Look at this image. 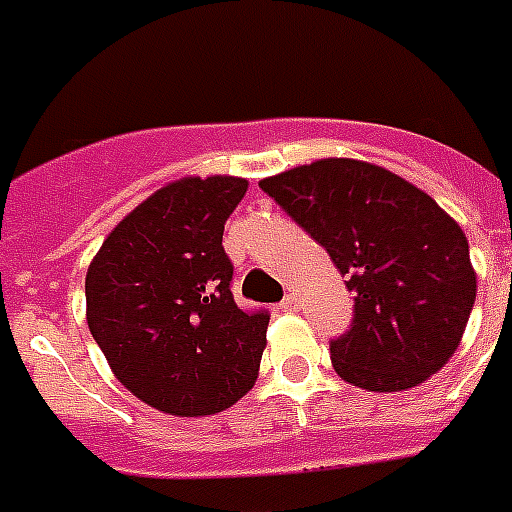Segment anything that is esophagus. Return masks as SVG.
I'll list each match as a JSON object with an SVG mask.
<instances>
[{"instance_id": "esophagus-1", "label": "esophagus", "mask_w": 512, "mask_h": 512, "mask_svg": "<svg viewBox=\"0 0 512 512\" xmlns=\"http://www.w3.org/2000/svg\"><path fill=\"white\" fill-rule=\"evenodd\" d=\"M281 310H284V313H297V310H299L297 294H286L284 302H281Z\"/></svg>"}]
</instances>
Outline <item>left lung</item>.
<instances>
[{"label":"left lung","instance_id":"1","mask_svg":"<svg viewBox=\"0 0 512 512\" xmlns=\"http://www.w3.org/2000/svg\"><path fill=\"white\" fill-rule=\"evenodd\" d=\"M326 247L355 294V318L331 365L368 392H402L442 368L476 302L468 239L450 213L392 170L323 157L260 181Z\"/></svg>","mask_w":512,"mask_h":512}]
</instances>
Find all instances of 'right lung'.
<instances>
[{
  "label": "right lung",
  "mask_w": 512,
  "mask_h": 512,
  "mask_svg": "<svg viewBox=\"0 0 512 512\" xmlns=\"http://www.w3.org/2000/svg\"><path fill=\"white\" fill-rule=\"evenodd\" d=\"M247 186L170 181L112 228L86 270L91 336L120 384L160 413H220L257 381L270 315L236 305L223 249Z\"/></svg>",
  "instance_id": "right-lung-1"
}]
</instances>
